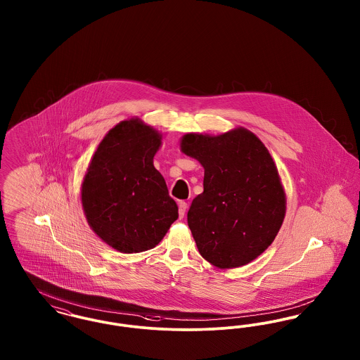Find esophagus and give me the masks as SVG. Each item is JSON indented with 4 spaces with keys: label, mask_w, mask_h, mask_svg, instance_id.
I'll use <instances>...</instances> for the list:
<instances>
[{
    "label": "esophagus",
    "mask_w": 360,
    "mask_h": 360,
    "mask_svg": "<svg viewBox=\"0 0 360 360\" xmlns=\"http://www.w3.org/2000/svg\"><path fill=\"white\" fill-rule=\"evenodd\" d=\"M179 217L182 219L184 216H185V213H186V209H188V202H185V201H179Z\"/></svg>",
    "instance_id": "1"
}]
</instances>
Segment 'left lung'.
Segmentation results:
<instances>
[{"instance_id":"obj_1","label":"left lung","mask_w":360,"mask_h":360,"mask_svg":"<svg viewBox=\"0 0 360 360\" xmlns=\"http://www.w3.org/2000/svg\"><path fill=\"white\" fill-rule=\"evenodd\" d=\"M181 150L205 170L204 193L188 212L200 254L220 269L250 263L274 241L286 212L269 150L244 128L220 136L188 134Z\"/></svg>"}]
</instances>
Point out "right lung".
Wrapping results in <instances>:
<instances>
[{"instance_id":"add662e5","label":"right lung","mask_w":360,"mask_h":360,"mask_svg":"<svg viewBox=\"0 0 360 360\" xmlns=\"http://www.w3.org/2000/svg\"><path fill=\"white\" fill-rule=\"evenodd\" d=\"M162 136L139 119L121 121L100 143L82 184L87 223L124 254L154 248L178 219L154 156Z\"/></svg>"}]
</instances>
